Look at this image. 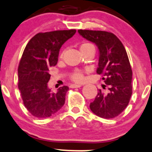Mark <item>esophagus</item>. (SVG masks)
Listing matches in <instances>:
<instances>
[{"label": "esophagus", "instance_id": "34e87169", "mask_svg": "<svg viewBox=\"0 0 152 152\" xmlns=\"http://www.w3.org/2000/svg\"><path fill=\"white\" fill-rule=\"evenodd\" d=\"M81 86H80V85L72 84V85H70V86H69V88H80Z\"/></svg>", "mask_w": 152, "mask_h": 152}]
</instances>
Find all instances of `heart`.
I'll return each instance as SVG.
<instances>
[{"label":"heart","instance_id":"obj_1","mask_svg":"<svg viewBox=\"0 0 152 152\" xmlns=\"http://www.w3.org/2000/svg\"><path fill=\"white\" fill-rule=\"evenodd\" d=\"M80 50L82 52H85L89 50L95 51V49H94V46L92 44L88 43V42H84V43H83L80 46ZM62 56H63V53L61 54L60 58H62ZM69 78H70V79H71L72 81L75 82V83H82L83 81V79H84L83 71L79 70V69H76V70H74V71L70 74Z\"/></svg>","mask_w":152,"mask_h":152}]
</instances>
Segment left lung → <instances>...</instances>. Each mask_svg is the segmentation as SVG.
Wrapping results in <instances>:
<instances>
[{
  "label": "left lung",
  "instance_id": "8db88e82",
  "mask_svg": "<svg viewBox=\"0 0 152 152\" xmlns=\"http://www.w3.org/2000/svg\"><path fill=\"white\" fill-rule=\"evenodd\" d=\"M79 34L97 45L99 63L97 73L102 75L104 90L99 89L90 109L103 118H113L121 114L132 95V69L125 48L111 32L79 30Z\"/></svg>",
  "mask_w": 152,
  "mask_h": 152
}]
</instances>
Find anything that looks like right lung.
I'll return each mask as SVG.
<instances>
[{
    "instance_id": "right-lung-1",
    "label": "right lung",
    "mask_w": 152,
    "mask_h": 152,
    "mask_svg": "<svg viewBox=\"0 0 152 152\" xmlns=\"http://www.w3.org/2000/svg\"><path fill=\"white\" fill-rule=\"evenodd\" d=\"M75 29L38 33L31 38L22 54L18 67V87L23 103L32 115L46 118L61 109L67 86L52 93L47 83L50 67L58 63L61 47L71 38Z\"/></svg>"
}]
</instances>
